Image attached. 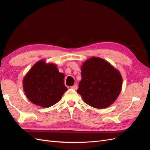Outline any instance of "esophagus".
<instances>
[{"label": "esophagus", "mask_w": 150, "mask_h": 150, "mask_svg": "<svg viewBox=\"0 0 150 150\" xmlns=\"http://www.w3.org/2000/svg\"><path fill=\"white\" fill-rule=\"evenodd\" d=\"M72 89H74V90H77L78 89V85L77 84H74V86H71V87Z\"/></svg>", "instance_id": "obj_1"}]
</instances>
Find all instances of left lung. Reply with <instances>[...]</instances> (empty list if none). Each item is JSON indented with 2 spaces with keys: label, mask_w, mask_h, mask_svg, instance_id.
<instances>
[{
  "label": "left lung",
  "mask_w": 150,
  "mask_h": 150,
  "mask_svg": "<svg viewBox=\"0 0 150 150\" xmlns=\"http://www.w3.org/2000/svg\"><path fill=\"white\" fill-rule=\"evenodd\" d=\"M81 68L82 79L78 93L84 102L98 109L111 106L121 91L120 71L107 61L94 56L85 61Z\"/></svg>",
  "instance_id": "1"
}]
</instances>
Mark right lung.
<instances>
[{"mask_svg": "<svg viewBox=\"0 0 150 150\" xmlns=\"http://www.w3.org/2000/svg\"><path fill=\"white\" fill-rule=\"evenodd\" d=\"M64 74L54 63L44 59L36 62L22 81L24 91L29 100L42 108L51 107L61 100L67 88Z\"/></svg>", "mask_w": 150, "mask_h": 150, "instance_id": "right-lung-1", "label": "right lung"}]
</instances>
